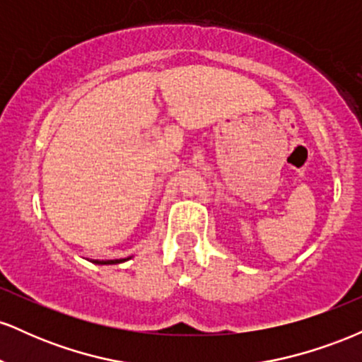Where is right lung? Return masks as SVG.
Here are the masks:
<instances>
[{
    "instance_id": "1",
    "label": "right lung",
    "mask_w": 362,
    "mask_h": 362,
    "mask_svg": "<svg viewBox=\"0 0 362 362\" xmlns=\"http://www.w3.org/2000/svg\"><path fill=\"white\" fill-rule=\"evenodd\" d=\"M131 259V257H127V259H114V260H91L93 264L97 265H115V264H122V262H126Z\"/></svg>"
}]
</instances>
